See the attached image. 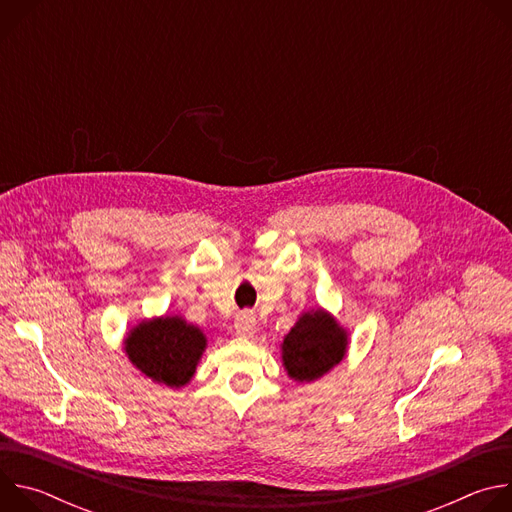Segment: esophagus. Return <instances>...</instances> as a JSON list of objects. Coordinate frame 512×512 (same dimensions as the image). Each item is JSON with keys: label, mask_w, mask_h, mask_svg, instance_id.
<instances>
[{"label": "esophagus", "mask_w": 512, "mask_h": 512, "mask_svg": "<svg viewBox=\"0 0 512 512\" xmlns=\"http://www.w3.org/2000/svg\"><path fill=\"white\" fill-rule=\"evenodd\" d=\"M255 324H257L255 316H253L251 312H243V314H239L237 320H235V330H237V334H241V336H253V334H255Z\"/></svg>", "instance_id": "34e87169"}]
</instances>
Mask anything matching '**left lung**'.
<instances>
[{
	"instance_id": "1",
	"label": "left lung",
	"mask_w": 512,
	"mask_h": 512,
	"mask_svg": "<svg viewBox=\"0 0 512 512\" xmlns=\"http://www.w3.org/2000/svg\"><path fill=\"white\" fill-rule=\"evenodd\" d=\"M346 352V332L322 310L304 314L283 338V364L296 381L326 375Z\"/></svg>"
}]
</instances>
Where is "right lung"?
Instances as JSON below:
<instances>
[{
  "label": "right lung",
  "instance_id": "add662e5",
  "mask_svg": "<svg viewBox=\"0 0 512 512\" xmlns=\"http://www.w3.org/2000/svg\"><path fill=\"white\" fill-rule=\"evenodd\" d=\"M204 346V334L178 316L143 322L125 340L127 356L135 367L168 387H182L190 381Z\"/></svg>",
  "mask_w": 512,
  "mask_h": 512
}]
</instances>
